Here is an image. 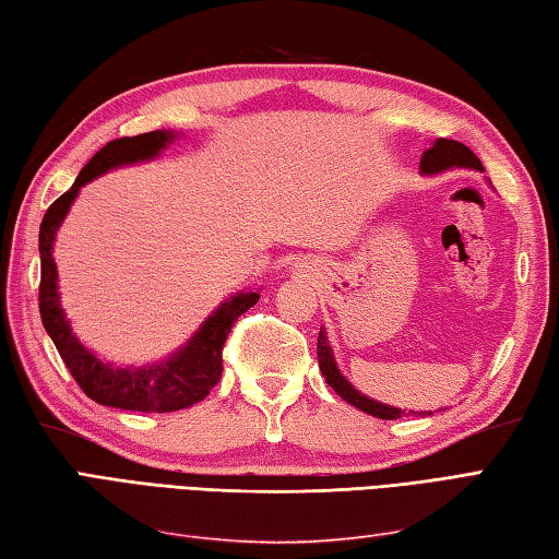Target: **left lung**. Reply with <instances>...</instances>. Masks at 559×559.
<instances>
[{
    "label": "left lung",
    "mask_w": 559,
    "mask_h": 559,
    "mask_svg": "<svg viewBox=\"0 0 559 559\" xmlns=\"http://www.w3.org/2000/svg\"><path fill=\"white\" fill-rule=\"evenodd\" d=\"M448 168L484 170L481 160L474 156L472 148H467L465 144H460L455 140H443L441 138V140L433 142V146H429L425 154H421L419 170L425 173V175H433V173H443ZM318 362H320V370H322V377L326 379V384H330L346 403L356 405L358 411H362L367 415H374L379 419H399V417L405 415V411H401V407H391V405H384V403H377L372 399L362 396L358 389H353L348 384V379L342 372H338V367L334 362V353H332L330 344H326L324 330H320V336H318ZM415 415H427V413H415Z\"/></svg>",
    "instance_id": "1"
}]
</instances>
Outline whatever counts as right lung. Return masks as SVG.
Returning <instances> with one entry per match:
<instances>
[{"instance_id": "1", "label": "right lung", "mask_w": 559, "mask_h": 559, "mask_svg": "<svg viewBox=\"0 0 559 559\" xmlns=\"http://www.w3.org/2000/svg\"><path fill=\"white\" fill-rule=\"evenodd\" d=\"M173 140V132L154 130L138 134V138L108 142L80 170L73 187L51 203L43 217V225H39V265H43L39 316H43L45 330L78 386L99 405L120 407V411L173 413L206 399L211 389L221 382L225 338L233 332V324L241 312L255 306L258 296H261L258 292H239L233 298H227L180 350L173 353L168 360L148 367H114L111 362H104L94 356L73 334L59 304V275L51 255L57 229L61 227L66 213L71 211V203L75 201L80 187H85L94 177L111 168L158 156L160 148H166Z\"/></svg>"}]
</instances>
